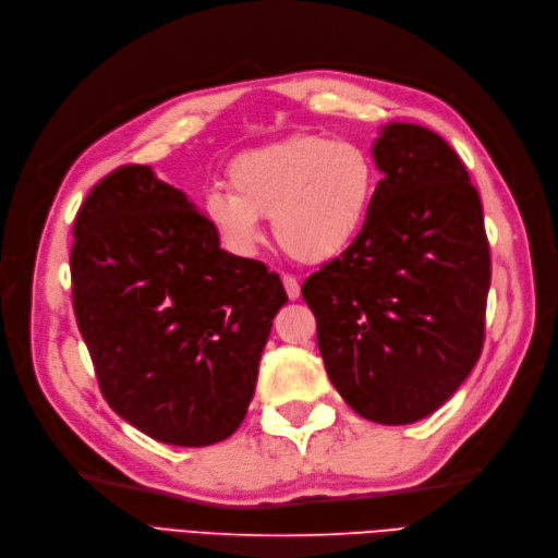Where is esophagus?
I'll return each instance as SVG.
<instances>
[{
    "instance_id": "obj_1",
    "label": "esophagus",
    "mask_w": 558,
    "mask_h": 558,
    "mask_svg": "<svg viewBox=\"0 0 558 558\" xmlns=\"http://www.w3.org/2000/svg\"><path fill=\"white\" fill-rule=\"evenodd\" d=\"M281 281H283V289H286V295H289L291 300H298L300 298V283L293 275H281Z\"/></svg>"
}]
</instances>
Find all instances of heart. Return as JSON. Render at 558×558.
<instances>
[{
	"mask_svg": "<svg viewBox=\"0 0 558 558\" xmlns=\"http://www.w3.org/2000/svg\"><path fill=\"white\" fill-rule=\"evenodd\" d=\"M226 185L205 195V216L221 242L248 256L260 242V216L289 256L320 263L340 256L365 228L379 170L359 142L298 134L246 150L228 167Z\"/></svg>",
	"mask_w": 558,
	"mask_h": 558,
	"instance_id": "obj_1",
	"label": "heart"
}]
</instances>
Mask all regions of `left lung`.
Instances as JSON below:
<instances>
[{
	"label": "left lung",
	"instance_id": "obj_1",
	"mask_svg": "<svg viewBox=\"0 0 558 558\" xmlns=\"http://www.w3.org/2000/svg\"><path fill=\"white\" fill-rule=\"evenodd\" d=\"M373 156L384 179L367 223L302 298L344 402L402 426L442 408L480 361L492 251L480 193L440 134L391 123Z\"/></svg>",
	"mask_w": 558,
	"mask_h": 558
}]
</instances>
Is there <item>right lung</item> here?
Here are the masks:
<instances>
[{
  "instance_id": "1",
  "label": "right lung",
  "mask_w": 558,
  "mask_h": 558,
  "mask_svg": "<svg viewBox=\"0 0 558 558\" xmlns=\"http://www.w3.org/2000/svg\"><path fill=\"white\" fill-rule=\"evenodd\" d=\"M72 300L99 391L165 445L230 437L256 391L279 275L218 244L207 216L146 165H123L74 218Z\"/></svg>"
}]
</instances>
